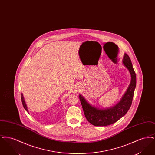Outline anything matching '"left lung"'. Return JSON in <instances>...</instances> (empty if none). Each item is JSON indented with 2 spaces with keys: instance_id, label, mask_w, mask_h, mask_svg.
I'll use <instances>...</instances> for the list:
<instances>
[{
  "instance_id": "1",
  "label": "left lung",
  "mask_w": 155,
  "mask_h": 155,
  "mask_svg": "<svg viewBox=\"0 0 155 155\" xmlns=\"http://www.w3.org/2000/svg\"><path fill=\"white\" fill-rule=\"evenodd\" d=\"M123 63L131 74V81L124 95L117 104L110 109H98L91 106L81 95H80L79 96L85 116L92 125H111L124 116L131 106L134 90L136 87V74L133 68L131 60L128 54H125Z\"/></svg>"
}]
</instances>
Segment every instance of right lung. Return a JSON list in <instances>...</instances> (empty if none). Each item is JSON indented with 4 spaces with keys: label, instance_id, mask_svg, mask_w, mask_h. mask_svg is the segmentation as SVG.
Masks as SVG:
<instances>
[{
    "label": "right lung",
    "instance_id": "right-lung-1",
    "mask_svg": "<svg viewBox=\"0 0 155 155\" xmlns=\"http://www.w3.org/2000/svg\"><path fill=\"white\" fill-rule=\"evenodd\" d=\"M21 101H22V106H23L24 108L25 109V110L28 112V109H27V105H26V104L25 103V101H24V99L22 94H21Z\"/></svg>",
    "mask_w": 155,
    "mask_h": 155
}]
</instances>
